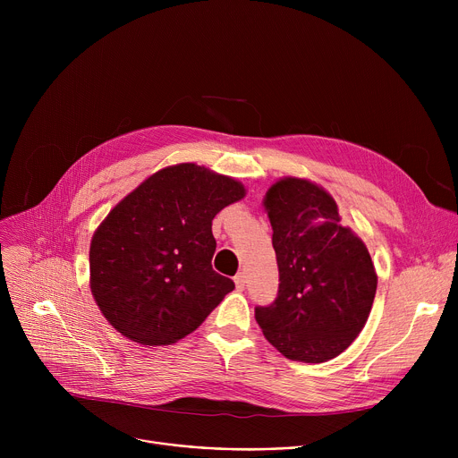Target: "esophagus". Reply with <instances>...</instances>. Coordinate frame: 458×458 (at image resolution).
I'll return each instance as SVG.
<instances>
[{"label": "esophagus", "instance_id": "esophagus-1", "mask_svg": "<svg viewBox=\"0 0 458 458\" xmlns=\"http://www.w3.org/2000/svg\"><path fill=\"white\" fill-rule=\"evenodd\" d=\"M233 283H235V288L237 290H244L246 286V276L242 272H239L235 277H233Z\"/></svg>", "mask_w": 458, "mask_h": 458}]
</instances>
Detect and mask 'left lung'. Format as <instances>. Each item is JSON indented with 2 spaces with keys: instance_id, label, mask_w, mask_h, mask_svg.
Here are the masks:
<instances>
[{
  "instance_id": "1",
  "label": "left lung",
  "mask_w": 458,
  "mask_h": 458,
  "mask_svg": "<svg viewBox=\"0 0 458 458\" xmlns=\"http://www.w3.org/2000/svg\"><path fill=\"white\" fill-rule=\"evenodd\" d=\"M265 208L279 267V292L257 306L265 337L286 359L326 362L362 332L377 292L366 244L341 226L337 203L322 186L283 177L270 186Z\"/></svg>"
}]
</instances>
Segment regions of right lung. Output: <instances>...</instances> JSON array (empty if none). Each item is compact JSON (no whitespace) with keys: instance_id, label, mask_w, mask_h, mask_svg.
I'll list each match as a JSON object with an SVG mask.
<instances>
[{"instance_id":"right-lung-1","label":"right lung","mask_w":458,"mask_h":458,"mask_svg":"<svg viewBox=\"0 0 458 458\" xmlns=\"http://www.w3.org/2000/svg\"><path fill=\"white\" fill-rule=\"evenodd\" d=\"M244 193L228 175L181 163L110 210L90 242V290L121 335L147 346L177 343L235 288L212 268V221Z\"/></svg>"}]
</instances>
